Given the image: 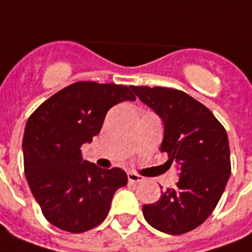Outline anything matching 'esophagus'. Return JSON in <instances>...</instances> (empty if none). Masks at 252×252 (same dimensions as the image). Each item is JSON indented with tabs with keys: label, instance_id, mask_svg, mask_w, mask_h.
<instances>
[{
	"label": "esophagus",
	"instance_id": "obj_1",
	"mask_svg": "<svg viewBox=\"0 0 252 252\" xmlns=\"http://www.w3.org/2000/svg\"><path fill=\"white\" fill-rule=\"evenodd\" d=\"M144 177L141 175H137V173H128V181H129L130 184H138V183H142L144 181Z\"/></svg>",
	"mask_w": 252,
	"mask_h": 252
}]
</instances>
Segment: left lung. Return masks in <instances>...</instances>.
<instances>
[{
  "mask_svg": "<svg viewBox=\"0 0 252 252\" xmlns=\"http://www.w3.org/2000/svg\"><path fill=\"white\" fill-rule=\"evenodd\" d=\"M164 123L161 153L180 167L173 189L142 212L153 228L179 236L203 224L218 206L230 176L225 128L204 105L185 92L161 87H130Z\"/></svg>",
  "mask_w": 252,
  "mask_h": 252,
  "instance_id": "1",
  "label": "left lung"
}]
</instances>
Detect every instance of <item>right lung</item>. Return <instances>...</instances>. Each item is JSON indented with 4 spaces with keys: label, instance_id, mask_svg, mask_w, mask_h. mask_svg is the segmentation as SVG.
<instances>
[{
    "label": "right lung",
    "instance_id": "add662e5",
    "mask_svg": "<svg viewBox=\"0 0 252 252\" xmlns=\"http://www.w3.org/2000/svg\"><path fill=\"white\" fill-rule=\"evenodd\" d=\"M123 101H136L126 85L77 81L41 103L27 120L24 173L45 219L57 228L83 233L99 225L115 191L128 183L123 169H102L81 154L108 110Z\"/></svg>",
    "mask_w": 252,
    "mask_h": 252
}]
</instances>
